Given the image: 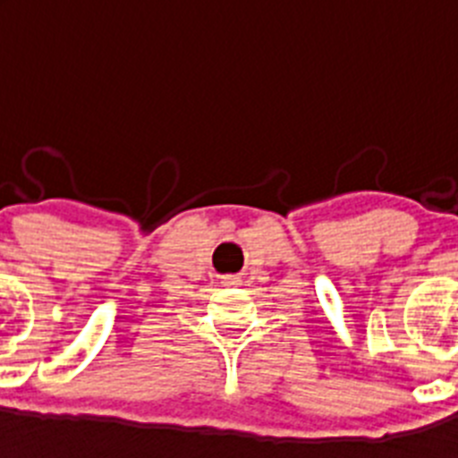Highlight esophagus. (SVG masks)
<instances>
[{"mask_svg": "<svg viewBox=\"0 0 458 458\" xmlns=\"http://www.w3.org/2000/svg\"><path fill=\"white\" fill-rule=\"evenodd\" d=\"M241 279H238V275H226L225 277V284H238Z\"/></svg>", "mask_w": 458, "mask_h": 458, "instance_id": "34e87169", "label": "esophagus"}]
</instances>
